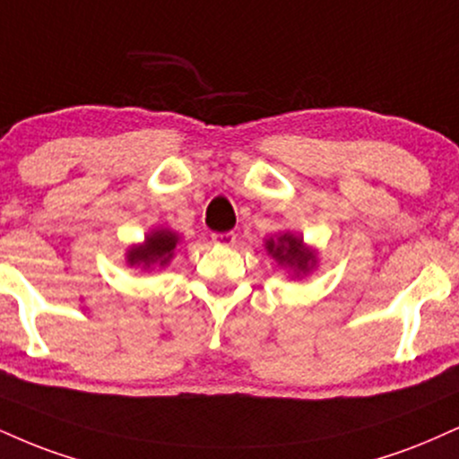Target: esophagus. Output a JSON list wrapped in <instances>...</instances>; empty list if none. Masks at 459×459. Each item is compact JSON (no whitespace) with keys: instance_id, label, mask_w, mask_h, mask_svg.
<instances>
[{"instance_id":"esophagus-1","label":"esophagus","mask_w":459,"mask_h":459,"mask_svg":"<svg viewBox=\"0 0 459 459\" xmlns=\"http://www.w3.org/2000/svg\"><path fill=\"white\" fill-rule=\"evenodd\" d=\"M235 239H237L235 233H213V235H212L213 244H215V246H224V247L233 246Z\"/></svg>"}]
</instances>
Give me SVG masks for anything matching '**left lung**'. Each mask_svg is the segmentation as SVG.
Here are the masks:
<instances>
[{
	"label": "left lung",
	"instance_id": "8db88e82",
	"mask_svg": "<svg viewBox=\"0 0 459 459\" xmlns=\"http://www.w3.org/2000/svg\"><path fill=\"white\" fill-rule=\"evenodd\" d=\"M264 250L280 267L289 272L290 278H306L318 264V250L303 241V235L284 230L264 239Z\"/></svg>",
	"mask_w": 459,
	"mask_h": 459
}]
</instances>
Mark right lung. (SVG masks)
<instances>
[{"instance_id":"1","label":"right lung","mask_w":459,"mask_h":459,"mask_svg":"<svg viewBox=\"0 0 459 459\" xmlns=\"http://www.w3.org/2000/svg\"><path fill=\"white\" fill-rule=\"evenodd\" d=\"M181 237L173 229L158 226L145 235L141 244H132L126 250V263L130 267L141 269V272H153V269L169 267V263L175 258V250L179 246Z\"/></svg>"}]
</instances>
